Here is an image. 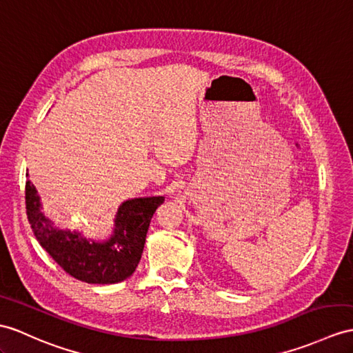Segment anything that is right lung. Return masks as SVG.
<instances>
[{
    "mask_svg": "<svg viewBox=\"0 0 353 353\" xmlns=\"http://www.w3.org/2000/svg\"><path fill=\"white\" fill-rule=\"evenodd\" d=\"M163 201V196L125 201L118 208L114 234L108 241L97 243L79 232L55 228L41 212L36 187L31 181L25 184L27 216L40 245L67 274L92 285H114L132 276L141 261L152 214Z\"/></svg>",
    "mask_w": 353,
    "mask_h": 353,
    "instance_id": "1",
    "label": "right lung"
}]
</instances>
